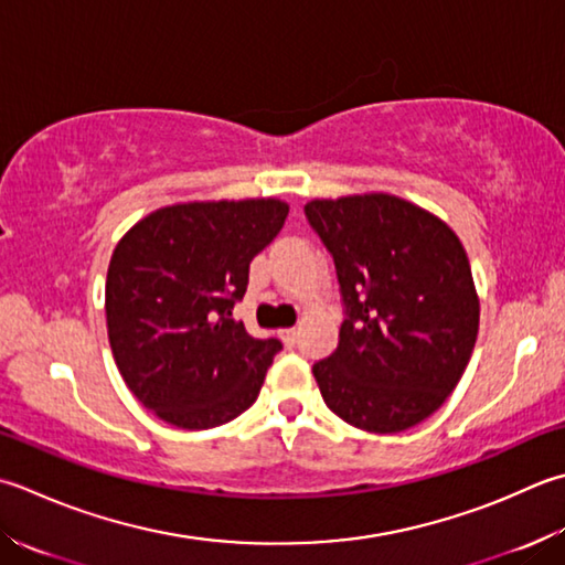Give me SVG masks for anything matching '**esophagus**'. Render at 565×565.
Wrapping results in <instances>:
<instances>
[{
  "mask_svg": "<svg viewBox=\"0 0 565 565\" xmlns=\"http://www.w3.org/2000/svg\"><path fill=\"white\" fill-rule=\"evenodd\" d=\"M279 335H281V340L286 342V345H296L298 328H284V330H279Z\"/></svg>",
  "mask_w": 565,
  "mask_h": 565,
  "instance_id": "obj_1",
  "label": "esophagus"
}]
</instances>
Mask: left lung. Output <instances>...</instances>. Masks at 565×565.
I'll list each match as a JSON object with an SVG mask.
<instances>
[{
    "label": "left lung",
    "instance_id": "left-lung-1",
    "mask_svg": "<svg viewBox=\"0 0 565 565\" xmlns=\"http://www.w3.org/2000/svg\"><path fill=\"white\" fill-rule=\"evenodd\" d=\"M306 217L333 254L348 308L338 350L313 364L323 402L367 434L422 424L478 340L466 247L438 215L392 193L316 198Z\"/></svg>",
    "mask_w": 565,
    "mask_h": 565
}]
</instances>
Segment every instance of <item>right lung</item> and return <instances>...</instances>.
I'll return each instance as SVG.
<instances>
[{
	"instance_id": "obj_1",
	"label": "right lung",
	"mask_w": 565,
	"mask_h": 565,
	"mask_svg": "<svg viewBox=\"0 0 565 565\" xmlns=\"http://www.w3.org/2000/svg\"><path fill=\"white\" fill-rule=\"evenodd\" d=\"M286 215L279 198L175 203L117 242L105 284L109 348L129 392L161 422L215 428L257 399L281 342L252 338L232 306Z\"/></svg>"
}]
</instances>
